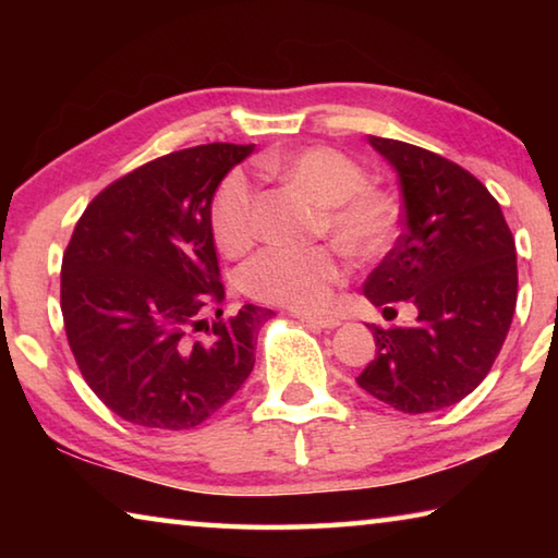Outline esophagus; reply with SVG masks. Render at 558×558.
I'll list each match as a JSON object with an SVG mask.
<instances>
[{
  "mask_svg": "<svg viewBox=\"0 0 558 558\" xmlns=\"http://www.w3.org/2000/svg\"><path fill=\"white\" fill-rule=\"evenodd\" d=\"M298 317H300V323L317 327V329H335L342 325L337 317H323V315H298Z\"/></svg>",
  "mask_w": 558,
  "mask_h": 558,
  "instance_id": "34e87169",
  "label": "esophagus"
}]
</instances>
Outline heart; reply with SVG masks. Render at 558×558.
Returning <instances> with one entry per match:
<instances>
[{
    "label": "heart",
    "instance_id": "1",
    "mask_svg": "<svg viewBox=\"0 0 558 558\" xmlns=\"http://www.w3.org/2000/svg\"><path fill=\"white\" fill-rule=\"evenodd\" d=\"M266 174L278 177L323 206L317 233L329 235L344 256L372 260L389 248L396 206L379 189L366 186V174L352 157L332 147H307L268 159ZM211 229L226 253H241L256 235V189L243 169L223 179L211 204ZM342 266L329 248H266L241 268V288L251 298L298 313L327 307Z\"/></svg>",
    "mask_w": 558,
    "mask_h": 558
}]
</instances>
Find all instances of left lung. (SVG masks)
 <instances>
[{
    "instance_id": "obj_1",
    "label": "left lung",
    "mask_w": 558,
    "mask_h": 558,
    "mask_svg": "<svg viewBox=\"0 0 558 558\" xmlns=\"http://www.w3.org/2000/svg\"><path fill=\"white\" fill-rule=\"evenodd\" d=\"M399 177L403 233L364 282V298L411 325L374 327L376 356L356 376L403 413L440 411L485 379L517 305V248L495 196L465 169L428 149L369 135Z\"/></svg>"
}]
</instances>
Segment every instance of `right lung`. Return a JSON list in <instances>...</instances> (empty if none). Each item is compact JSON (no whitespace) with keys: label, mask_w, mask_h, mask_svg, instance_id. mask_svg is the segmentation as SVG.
Here are the masks:
<instances>
[{"label":"right lung","mask_w":558,"mask_h":558,"mask_svg":"<svg viewBox=\"0 0 558 558\" xmlns=\"http://www.w3.org/2000/svg\"><path fill=\"white\" fill-rule=\"evenodd\" d=\"M256 145L214 143L112 182L75 223L61 266V313L83 379L112 413L153 430H189L229 403L276 315L223 302L211 204Z\"/></svg>","instance_id":"right-lung-1"}]
</instances>
